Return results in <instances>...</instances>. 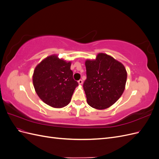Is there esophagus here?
<instances>
[{
  "label": "esophagus",
  "mask_w": 159,
  "mask_h": 159,
  "mask_svg": "<svg viewBox=\"0 0 159 159\" xmlns=\"http://www.w3.org/2000/svg\"><path fill=\"white\" fill-rule=\"evenodd\" d=\"M78 84H79L80 85H81V84H83V81L81 80H80L78 81Z\"/></svg>",
  "instance_id": "obj_1"
}]
</instances>
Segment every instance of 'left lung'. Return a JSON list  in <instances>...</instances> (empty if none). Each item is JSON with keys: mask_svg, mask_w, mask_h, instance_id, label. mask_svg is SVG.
<instances>
[{"mask_svg": "<svg viewBox=\"0 0 159 159\" xmlns=\"http://www.w3.org/2000/svg\"><path fill=\"white\" fill-rule=\"evenodd\" d=\"M87 79L84 89L87 102L91 107L105 109L113 105L125 88L127 73L121 62L104 53L95 60H86Z\"/></svg>", "mask_w": 159, "mask_h": 159, "instance_id": "obj_1", "label": "left lung"}]
</instances>
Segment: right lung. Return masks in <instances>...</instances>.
<instances>
[{"label": "right lung", "mask_w": 159, "mask_h": 159, "mask_svg": "<svg viewBox=\"0 0 159 159\" xmlns=\"http://www.w3.org/2000/svg\"><path fill=\"white\" fill-rule=\"evenodd\" d=\"M71 61L60 59L57 55L46 57L34 71L32 81L38 97L54 108L66 106L78 83L73 78Z\"/></svg>", "instance_id": "1"}]
</instances>
